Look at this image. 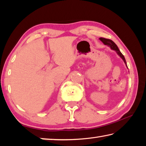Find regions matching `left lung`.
<instances>
[{
    "mask_svg": "<svg viewBox=\"0 0 146 146\" xmlns=\"http://www.w3.org/2000/svg\"><path fill=\"white\" fill-rule=\"evenodd\" d=\"M100 40L102 42L105 44V45H107L108 46H110L111 48L113 50L116 51V52L117 53V54L118 55H119L121 58L123 59V60L124 61L125 64H126V61H125V59L124 58V56L122 55V53L120 52L119 49L118 48L117 46L116 45V44L114 42L112 41L111 40H110V39H108V38H102V37H100ZM127 66V64H126Z\"/></svg>",
    "mask_w": 146,
    "mask_h": 146,
    "instance_id": "left-lung-1",
    "label": "left lung"
}]
</instances>
